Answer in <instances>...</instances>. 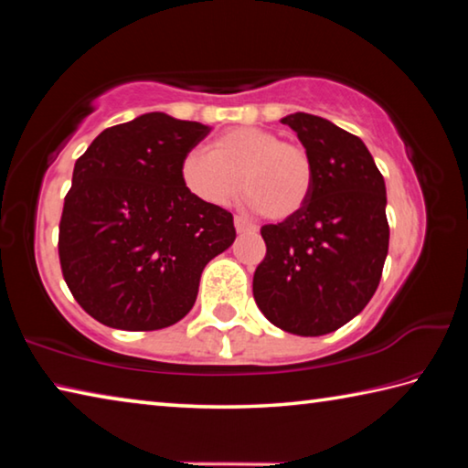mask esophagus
Segmentation results:
<instances>
[{
    "mask_svg": "<svg viewBox=\"0 0 468 468\" xmlns=\"http://www.w3.org/2000/svg\"><path fill=\"white\" fill-rule=\"evenodd\" d=\"M235 231L237 233H256V225H251L243 217H235Z\"/></svg>",
    "mask_w": 468,
    "mask_h": 468,
    "instance_id": "esophagus-1",
    "label": "esophagus"
}]
</instances>
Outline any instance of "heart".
<instances>
[{"label": "heart", "instance_id": "heart-1", "mask_svg": "<svg viewBox=\"0 0 468 468\" xmlns=\"http://www.w3.org/2000/svg\"><path fill=\"white\" fill-rule=\"evenodd\" d=\"M181 179L197 200L227 206L239 192L271 220L299 215L314 187V161L301 142L264 128L241 125L220 133L206 150H189Z\"/></svg>", "mask_w": 468, "mask_h": 468}]
</instances>
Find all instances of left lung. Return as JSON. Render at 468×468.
I'll return each instance as SVG.
<instances>
[{
    "label": "left lung",
    "mask_w": 468,
    "mask_h": 468,
    "mask_svg": "<svg viewBox=\"0 0 468 468\" xmlns=\"http://www.w3.org/2000/svg\"><path fill=\"white\" fill-rule=\"evenodd\" d=\"M281 122L310 150L314 187L299 215L260 229L266 256L253 272V299L274 326L320 336L353 320L382 279L386 186L357 136L310 113Z\"/></svg>",
    "instance_id": "obj_1"
}]
</instances>
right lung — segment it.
<instances>
[{"instance_id":"1","label":"right lung","mask_w":468,"mask_h":468,"mask_svg":"<svg viewBox=\"0 0 468 468\" xmlns=\"http://www.w3.org/2000/svg\"><path fill=\"white\" fill-rule=\"evenodd\" d=\"M210 128L146 113L101 132L74 165L59 220L68 289L94 320L161 330L192 310L204 266L235 241L233 215L181 179Z\"/></svg>"}]
</instances>
